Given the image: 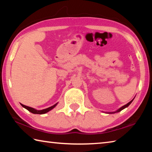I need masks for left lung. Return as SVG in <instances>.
<instances>
[{
  "label": "left lung",
  "instance_id": "8db88e82",
  "mask_svg": "<svg viewBox=\"0 0 152 152\" xmlns=\"http://www.w3.org/2000/svg\"><path fill=\"white\" fill-rule=\"evenodd\" d=\"M133 101V99L132 100V101H131L129 102H128V103H127V104H125V105H124V106H123L122 107H121L119 110H117V111H115V112H113V113H118V112L121 111V110H122L123 109H124L125 108L129 106V105L131 103H132V101Z\"/></svg>",
  "mask_w": 152,
  "mask_h": 152
}]
</instances>
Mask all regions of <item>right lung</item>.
<instances>
[{"label":"right lung","mask_w":152,"mask_h":152,"mask_svg":"<svg viewBox=\"0 0 152 152\" xmlns=\"http://www.w3.org/2000/svg\"><path fill=\"white\" fill-rule=\"evenodd\" d=\"M57 104H58V103H56V104H55L54 105H53V106H51V107H49V108H47V109H45L41 110H35V109H33V108L27 107V106H26V105H24V104H20L22 105L23 107L25 108V109H27V110H29V111H30L31 113H33V114H45V113L49 112V111H50V110H51V109H53V108H54V107L56 106V105H57Z\"/></svg>","instance_id":"add662e5"}]
</instances>
